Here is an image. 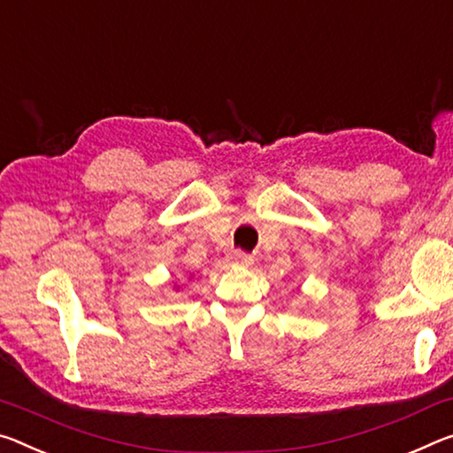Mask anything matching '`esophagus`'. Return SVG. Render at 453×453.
I'll list each match as a JSON object with an SVG mask.
<instances>
[{
    "label": "esophagus",
    "mask_w": 453,
    "mask_h": 453,
    "mask_svg": "<svg viewBox=\"0 0 453 453\" xmlns=\"http://www.w3.org/2000/svg\"><path fill=\"white\" fill-rule=\"evenodd\" d=\"M232 260H234L235 264L250 265V264H252V256L246 254V252H242V250H238V252H234V254H232Z\"/></svg>",
    "instance_id": "34e87169"
}]
</instances>
